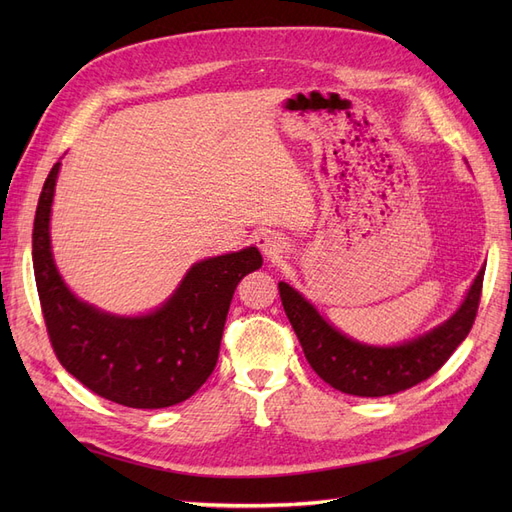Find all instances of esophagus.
I'll return each mask as SVG.
<instances>
[{
	"label": "esophagus",
	"instance_id": "1",
	"mask_svg": "<svg viewBox=\"0 0 512 512\" xmlns=\"http://www.w3.org/2000/svg\"><path fill=\"white\" fill-rule=\"evenodd\" d=\"M258 245L267 258H277L284 252V241L280 235H275V232H265V235H260Z\"/></svg>",
	"mask_w": 512,
	"mask_h": 512
}]
</instances>
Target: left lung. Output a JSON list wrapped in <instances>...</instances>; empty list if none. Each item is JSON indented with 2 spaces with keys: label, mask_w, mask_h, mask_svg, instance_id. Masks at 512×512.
<instances>
[{
  "label": "left lung",
  "mask_w": 512,
  "mask_h": 512,
  "mask_svg": "<svg viewBox=\"0 0 512 512\" xmlns=\"http://www.w3.org/2000/svg\"><path fill=\"white\" fill-rule=\"evenodd\" d=\"M485 269L476 275L459 312L442 327L395 348H371L335 331L301 294L280 282L284 312L297 333L307 363L333 389L356 397H384L412 389L451 359L468 337L483 292Z\"/></svg>",
  "instance_id": "1"
}]
</instances>
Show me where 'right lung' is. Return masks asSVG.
Returning a JSON list of instances; mask_svg holds the SVG:
<instances>
[{"instance_id": "1", "label": "right lung", "mask_w": 512, "mask_h": 512, "mask_svg": "<svg viewBox=\"0 0 512 512\" xmlns=\"http://www.w3.org/2000/svg\"><path fill=\"white\" fill-rule=\"evenodd\" d=\"M59 162L42 185L34 220V275L57 361L91 393L119 406L158 410L181 404L218 363L232 294L260 269L256 247L198 262L164 307L117 318L74 299L53 265L49 215Z\"/></svg>"}]
</instances>
